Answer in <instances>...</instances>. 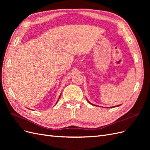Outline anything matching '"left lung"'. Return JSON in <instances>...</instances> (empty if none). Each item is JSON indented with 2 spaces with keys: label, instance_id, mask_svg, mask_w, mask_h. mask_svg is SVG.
<instances>
[{
  "label": "left lung",
  "instance_id": "8db88e82",
  "mask_svg": "<svg viewBox=\"0 0 150 150\" xmlns=\"http://www.w3.org/2000/svg\"><path fill=\"white\" fill-rule=\"evenodd\" d=\"M87 101H88V103H89V104H92V105H93V106H96V105H94V104H92V103H91L88 100V99H87ZM120 106V105H117V106H112L111 108H116V107H118V106Z\"/></svg>",
  "mask_w": 150,
  "mask_h": 150
}]
</instances>
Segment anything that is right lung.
<instances>
[{
  "instance_id": "add662e5",
  "label": "right lung",
  "mask_w": 150,
  "mask_h": 150,
  "mask_svg": "<svg viewBox=\"0 0 150 150\" xmlns=\"http://www.w3.org/2000/svg\"><path fill=\"white\" fill-rule=\"evenodd\" d=\"M61 94H60V96H59V99H58V100L57 101H57H59V98H60V97H61ZM57 103H56V104H57ZM56 104H55V105H56Z\"/></svg>"
}]
</instances>
